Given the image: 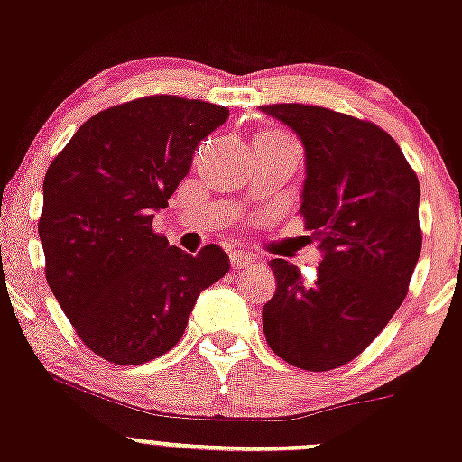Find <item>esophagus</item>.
<instances>
[{"mask_svg": "<svg viewBox=\"0 0 462 462\" xmlns=\"http://www.w3.org/2000/svg\"><path fill=\"white\" fill-rule=\"evenodd\" d=\"M230 265H232V270H247V268H252V265H254V261L252 259H247V256H244V254H232L230 256Z\"/></svg>", "mask_w": 462, "mask_h": 462, "instance_id": "34e87169", "label": "esophagus"}]
</instances>
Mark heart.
Returning a JSON list of instances; mask_svg holds the SVG:
<instances>
[{
	"mask_svg": "<svg viewBox=\"0 0 462 462\" xmlns=\"http://www.w3.org/2000/svg\"><path fill=\"white\" fill-rule=\"evenodd\" d=\"M279 139H288V137H283L281 133H261L256 134L254 142H279Z\"/></svg>",
	"mask_w": 462,
	"mask_h": 462,
	"instance_id": "b5f03b06",
	"label": "heart"
}]
</instances>
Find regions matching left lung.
Masks as SVG:
<instances>
[{
	"label": "left lung",
	"instance_id": "obj_1",
	"mask_svg": "<svg viewBox=\"0 0 462 462\" xmlns=\"http://www.w3.org/2000/svg\"><path fill=\"white\" fill-rule=\"evenodd\" d=\"M300 139V215L319 244L317 279L272 259L276 292L263 305L265 341L310 372L356 358L407 294L420 256V186L401 148L370 121L303 104L263 106Z\"/></svg>",
	"mask_w": 462,
	"mask_h": 462
}]
</instances>
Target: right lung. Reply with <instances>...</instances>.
Instances as JSON below:
<instances>
[{
    "label": "right lung",
    "instance_id": "obj_1",
    "mask_svg": "<svg viewBox=\"0 0 462 462\" xmlns=\"http://www.w3.org/2000/svg\"><path fill=\"white\" fill-rule=\"evenodd\" d=\"M230 116L208 101L143 97L90 116L43 179L46 281L81 341L116 365L179 343L199 294L230 259L170 245L152 218L190 172L194 150Z\"/></svg>",
    "mask_w": 462,
    "mask_h": 462
}]
</instances>
